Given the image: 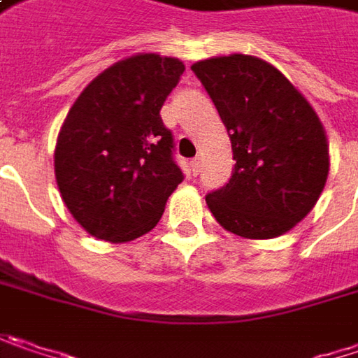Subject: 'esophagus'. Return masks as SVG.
Listing matches in <instances>:
<instances>
[{
	"label": "esophagus",
	"instance_id": "esophagus-1",
	"mask_svg": "<svg viewBox=\"0 0 358 358\" xmlns=\"http://www.w3.org/2000/svg\"><path fill=\"white\" fill-rule=\"evenodd\" d=\"M200 170H202V158H194L190 162V172H192V176H199Z\"/></svg>",
	"mask_w": 358,
	"mask_h": 358
}]
</instances>
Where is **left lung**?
Returning <instances> with one entry per match:
<instances>
[{"label": "left lung", "instance_id": "8db88e82", "mask_svg": "<svg viewBox=\"0 0 358 358\" xmlns=\"http://www.w3.org/2000/svg\"><path fill=\"white\" fill-rule=\"evenodd\" d=\"M231 137L233 174L206 204L222 229L273 239L314 208L328 178V141L304 95L257 56L192 64Z\"/></svg>", "mask_w": 358, "mask_h": 358}]
</instances>
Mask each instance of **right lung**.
Instances as JSON below:
<instances>
[{"instance_id":"add662e5","label":"right lung","mask_w":358,"mask_h":358,"mask_svg":"<svg viewBox=\"0 0 358 358\" xmlns=\"http://www.w3.org/2000/svg\"><path fill=\"white\" fill-rule=\"evenodd\" d=\"M184 64L136 54L93 78L64 119L54 174L74 221L96 239L134 241L152 231L184 174L159 109Z\"/></svg>"}]
</instances>
